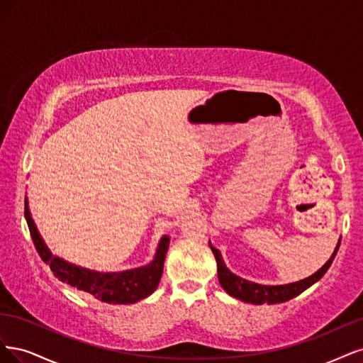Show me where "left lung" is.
I'll use <instances>...</instances> for the list:
<instances>
[{"instance_id":"left-lung-1","label":"left lung","mask_w":363,"mask_h":363,"mask_svg":"<svg viewBox=\"0 0 363 363\" xmlns=\"http://www.w3.org/2000/svg\"><path fill=\"white\" fill-rule=\"evenodd\" d=\"M339 244H341V241H339ZM339 244H337L335 253L332 255V258L327 261L317 273L306 277V279H303V280H298V282H294V284L276 285V286L255 284V282H250V280H245L237 274H233L225 265L223 258H221V253L216 247H213L211 241H209V247H211V250L216 256V261H217L218 282L221 286H223V289L228 292L229 296L240 298L242 301H247V303H255V305H262V303L273 305V303H284V301L294 298L298 294H301L303 291L312 286L315 282H318V280L325 274V272L329 270V267L332 265L335 256H336V252L339 249Z\"/></svg>"}]
</instances>
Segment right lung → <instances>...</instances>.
<instances>
[{
	"mask_svg": "<svg viewBox=\"0 0 363 363\" xmlns=\"http://www.w3.org/2000/svg\"><path fill=\"white\" fill-rule=\"evenodd\" d=\"M24 214L28 223L30 235L33 238L34 247H36L42 261L45 264H50V268L54 273V276L58 280H62L63 284L71 285L78 291L87 292L89 296L99 298L101 301L114 303V305H128V303H135L138 300L146 298L157 289L162 274V268H164L166 253L169 249L167 237H164L160 241L155 259L146 267L122 272V273L89 272L86 268H79L77 265L65 262L63 259L54 258L51 252L46 249V245L42 241L36 226H34V221L30 216L27 197H26Z\"/></svg>",
	"mask_w": 363,
	"mask_h": 363,
	"instance_id": "obj_1",
	"label": "right lung"
}]
</instances>
